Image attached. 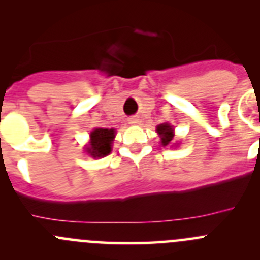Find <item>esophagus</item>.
Wrapping results in <instances>:
<instances>
[{"mask_svg": "<svg viewBox=\"0 0 260 260\" xmlns=\"http://www.w3.org/2000/svg\"><path fill=\"white\" fill-rule=\"evenodd\" d=\"M138 122H140V119H138L137 117H131V118H128V123H129V124H137Z\"/></svg>", "mask_w": 260, "mask_h": 260, "instance_id": "esophagus-1", "label": "esophagus"}]
</instances>
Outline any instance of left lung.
Listing matches in <instances>:
<instances>
[{"instance_id":"1","label":"left lung","mask_w":260,"mask_h":260,"mask_svg":"<svg viewBox=\"0 0 260 260\" xmlns=\"http://www.w3.org/2000/svg\"><path fill=\"white\" fill-rule=\"evenodd\" d=\"M157 133H158L159 138H161L162 146H169L174 140V127L169 123H162V124L157 125L156 128Z\"/></svg>"}]
</instances>
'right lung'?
<instances>
[{
    "label": "right lung",
    "mask_w": 260,
    "mask_h": 260,
    "mask_svg": "<svg viewBox=\"0 0 260 260\" xmlns=\"http://www.w3.org/2000/svg\"><path fill=\"white\" fill-rule=\"evenodd\" d=\"M115 137V129L111 128H95L90 132V142L85 147V151L93 158L108 156L112 151V143Z\"/></svg>",
    "instance_id": "add662e5"
}]
</instances>
